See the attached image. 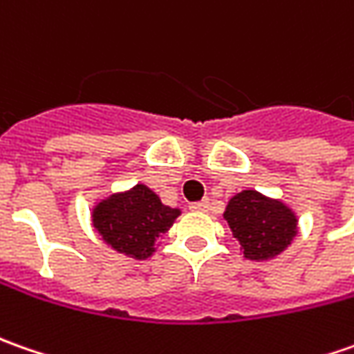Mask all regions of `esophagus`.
<instances>
[{
	"mask_svg": "<svg viewBox=\"0 0 354 354\" xmlns=\"http://www.w3.org/2000/svg\"><path fill=\"white\" fill-rule=\"evenodd\" d=\"M189 209L192 212H207L209 209V200L196 201V203H189Z\"/></svg>",
	"mask_w": 354,
	"mask_h": 354,
	"instance_id": "1",
	"label": "esophagus"
}]
</instances>
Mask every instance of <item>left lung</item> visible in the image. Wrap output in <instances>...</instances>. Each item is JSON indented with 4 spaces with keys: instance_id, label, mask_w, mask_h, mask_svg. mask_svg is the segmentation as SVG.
<instances>
[{
    "instance_id": "obj_1",
    "label": "left lung",
    "mask_w": 354,
    "mask_h": 354,
    "mask_svg": "<svg viewBox=\"0 0 354 354\" xmlns=\"http://www.w3.org/2000/svg\"><path fill=\"white\" fill-rule=\"evenodd\" d=\"M223 217L250 261H266L280 254L296 237L298 221L292 209L254 189L237 194L229 201Z\"/></svg>"
}]
</instances>
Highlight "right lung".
<instances>
[{
	"mask_svg": "<svg viewBox=\"0 0 354 354\" xmlns=\"http://www.w3.org/2000/svg\"><path fill=\"white\" fill-rule=\"evenodd\" d=\"M180 209L165 205L153 189L137 184L125 194H115L93 209V227L107 245L135 259L153 254L154 241L166 233Z\"/></svg>",
	"mask_w": 354,
	"mask_h": 354,
	"instance_id": "obj_1",
	"label": "right lung"
}]
</instances>
